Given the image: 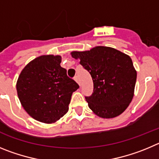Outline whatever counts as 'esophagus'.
Listing matches in <instances>:
<instances>
[{
	"label": "esophagus",
	"mask_w": 159,
	"mask_h": 159,
	"mask_svg": "<svg viewBox=\"0 0 159 159\" xmlns=\"http://www.w3.org/2000/svg\"><path fill=\"white\" fill-rule=\"evenodd\" d=\"M74 81H76V82L78 83V85H80V82H79V80H78V76H75V77H74Z\"/></svg>",
	"instance_id": "34e87169"
}]
</instances>
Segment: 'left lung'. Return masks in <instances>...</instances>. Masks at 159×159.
Here are the masks:
<instances>
[{
  "mask_svg": "<svg viewBox=\"0 0 159 159\" xmlns=\"http://www.w3.org/2000/svg\"><path fill=\"white\" fill-rule=\"evenodd\" d=\"M70 54L92 77L93 93L85 100L93 113L104 119L123 113L132 101L137 78L129 55L103 46Z\"/></svg>",
  "mask_w": 159,
  "mask_h": 159,
  "instance_id": "left-lung-1",
  "label": "left lung"
}]
</instances>
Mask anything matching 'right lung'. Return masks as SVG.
<instances>
[{
	"label": "right lung",
	"mask_w": 159,
	"mask_h": 159,
	"mask_svg": "<svg viewBox=\"0 0 159 159\" xmlns=\"http://www.w3.org/2000/svg\"><path fill=\"white\" fill-rule=\"evenodd\" d=\"M60 55H41L21 71L17 95L28 115L39 122L52 124L69 109L71 96L79 85L67 76Z\"/></svg>",
	"instance_id": "add662e5"
}]
</instances>
